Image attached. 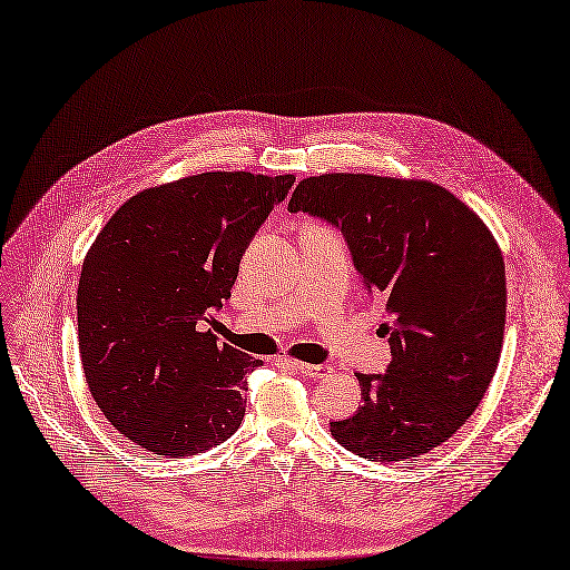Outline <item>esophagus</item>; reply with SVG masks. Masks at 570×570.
I'll list each match as a JSON object with an SVG mask.
<instances>
[{"instance_id":"obj_1","label":"esophagus","mask_w":570,"mask_h":570,"mask_svg":"<svg viewBox=\"0 0 570 570\" xmlns=\"http://www.w3.org/2000/svg\"><path fill=\"white\" fill-rule=\"evenodd\" d=\"M291 370H296L303 376H312V379H324L332 374V366L328 364H307V362H298V360H282Z\"/></svg>"}]
</instances>
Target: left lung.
<instances>
[{"instance_id":"1","label":"left lung","mask_w":570,"mask_h":570,"mask_svg":"<svg viewBox=\"0 0 570 570\" xmlns=\"http://www.w3.org/2000/svg\"><path fill=\"white\" fill-rule=\"evenodd\" d=\"M288 210L343 232L389 315V370L357 374L364 405L332 421V435L370 462H405L443 445L479 407L502 353L507 279L494 236L429 179L307 177Z\"/></svg>"}]
</instances>
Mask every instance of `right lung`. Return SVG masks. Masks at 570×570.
Masks as SVG:
<instances>
[{
    "label": "right lung",
    "mask_w": 570,
    "mask_h": 570,
    "mask_svg": "<svg viewBox=\"0 0 570 570\" xmlns=\"http://www.w3.org/2000/svg\"><path fill=\"white\" fill-rule=\"evenodd\" d=\"M293 181L200 173L144 189L91 244L78 284L82 370L104 416L139 448L191 456L242 424L246 374L263 362L204 322Z\"/></svg>",
    "instance_id": "add662e5"
}]
</instances>
